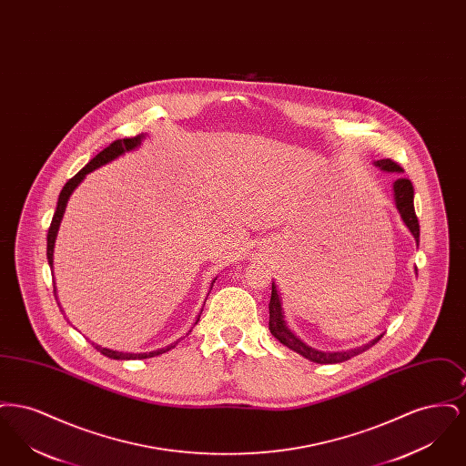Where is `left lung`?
I'll return each instance as SVG.
<instances>
[{"instance_id":"obj_1","label":"left lung","mask_w":466,"mask_h":466,"mask_svg":"<svg viewBox=\"0 0 466 466\" xmlns=\"http://www.w3.org/2000/svg\"><path fill=\"white\" fill-rule=\"evenodd\" d=\"M374 166L379 167L380 171H384V173H401V167H400L399 164L390 160V158L376 160ZM393 199H395V206L399 209L401 222L407 225V228L410 230V234L416 239V244L420 246V222H418V217H416V211H414V187H412L410 179L399 177L393 183ZM268 330L283 346H287L291 351L308 358L309 361H314V363H321V365L346 361V360H350L353 356L367 351L369 348H372L377 340L382 337V333H380V335H377L376 339H372L370 342H367V344H363L360 348L342 350V351H321V350L310 348L304 340H300L295 333L289 330V323L285 319L281 293H279V289H278L274 283H272V295H270V302H268Z\"/></svg>"}]
</instances>
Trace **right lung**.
Wrapping results in <instances>:
<instances>
[{"mask_svg":"<svg viewBox=\"0 0 466 466\" xmlns=\"http://www.w3.org/2000/svg\"><path fill=\"white\" fill-rule=\"evenodd\" d=\"M145 137H147V134H139V136H136V137H124V139L113 141L110 147H106L103 152H99L97 156L94 157L80 173H76V175L71 177L66 185L63 187V190H61V194H59V199H57V208H56L54 218H52L48 234H46V260H48V266L52 268V272H54V246H56L57 232H59L61 222H63V217H65V211H66L67 200L71 198V194L76 190V187H78L92 171L99 169V167L105 166V164H110L111 160L118 158V157H122L124 154H127V152L137 150V148L141 147V143H143ZM215 281H217V278L211 281L209 291L213 289V283H215ZM54 293H56V300H57V289H56V287H54ZM208 295H209V293H208ZM206 299H208V297H206ZM59 308H61V306H59ZM202 308H204V306H202ZM200 312H202V309H200ZM200 312L194 325H198ZM177 342H179V340L169 344V346H166V348L150 351V353H122V351H113V350H108V348H101V346H97V344H96V350H97L101 355L108 356L111 360H145V358H154V356L167 353L169 350H173V348L177 346Z\"/></svg>","mask_w":466,"mask_h":466,"instance_id":"add662e5","label":"right lung"}]
</instances>
